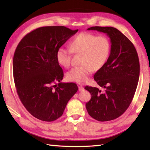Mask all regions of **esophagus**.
<instances>
[{
    "mask_svg": "<svg viewBox=\"0 0 150 150\" xmlns=\"http://www.w3.org/2000/svg\"><path fill=\"white\" fill-rule=\"evenodd\" d=\"M84 90V87L82 86H79V90L80 91H83Z\"/></svg>",
    "mask_w": 150,
    "mask_h": 150,
    "instance_id": "34e87169",
    "label": "esophagus"
}]
</instances>
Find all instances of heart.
Returning <instances> with one entry per match:
<instances>
[{"label":"heart","instance_id":"obj_1","mask_svg":"<svg viewBox=\"0 0 150 150\" xmlns=\"http://www.w3.org/2000/svg\"><path fill=\"white\" fill-rule=\"evenodd\" d=\"M111 49V42L106 35L96 36L91 33L82 32L70 42V49L60 47L56 57L60 65L68 68L71 63L73 52L81 54V64L70 69L66 77L69 81L83 84L88 81L93 70H99L106 64Z\"/></svg>","mask_w":150,"mask_h":150}]
</instances>
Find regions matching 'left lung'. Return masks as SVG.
<instances>
[{
	"instance_id": "1",
	"label": "left lung",
	"mask_w": 150,
	"mask_h": 150,
	"mask_svg": "<svg viewBox=\"0 0 150 150\" xmlns=\"http://www.w3.org/2000/svg\"><path fill=\"white\" fill-rule=\"evenodd\" d=\"M88 30L106 33L111 43L107 62L94 75L104 91L85 87L91 95L86 104L88 114L98 121H109L122 115L134 97L140 74L138 54L133 43L116 28L93 26Z\"/></svg>"
}]
</instances>
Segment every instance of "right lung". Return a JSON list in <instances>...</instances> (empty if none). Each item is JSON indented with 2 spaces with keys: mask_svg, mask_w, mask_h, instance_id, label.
I'll list each match as a JSON object with an SVG mask.
<instances>
[{
  "mask_svg": "<svg viewBox=\"0 0 150 150\" xmlns=\"http://www.w3.org/2000/svg\"><path fill=\"white\" fill-rule=\"evenodd\" d=\"M77 31L62 26L40 27L22 38L15 50L16 90L24 106L38 119L52 122L61 117L78 90L75 83L60 82L64 73L56 57L57 50Z\"/></svg>",
  "mask_w": 150,
  "mask_h": 150,
  "instance_id": "1",
  "label": "right lung"
}]
</instances>
